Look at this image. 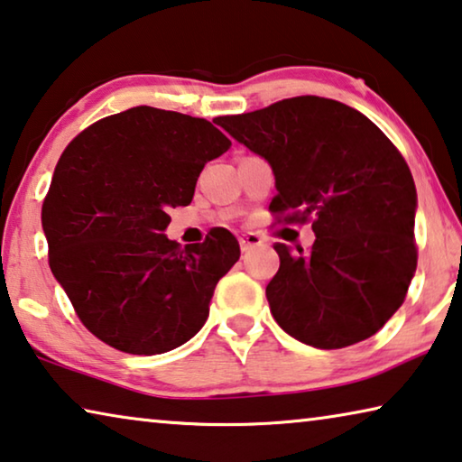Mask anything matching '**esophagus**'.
<instances>
[{
    "instance_id": "esophagus-1",
    "label": "esophagus",
    "mask_w": 462,
    "mask_h": 462,
    "mask_svg": "<svg viewBox=\"0 0 462 462\" xmlns=\"http://www.w3.org/2000/svg\"><path fill=\"white\" fill-rule=\"evenodd\" d=\"M263 243H265V238L259 232H248L245 236H240V248H243V253L251 251L254 246H261Z\"/></svg>"
}]
</instances>
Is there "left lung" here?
<instances>
[{"label": "left lung", "mask_w": 462, "mask_h": 462, "mask_svg": "<svg viewBox=\"0 0 462 462\" xmlns=\"http://www.w3.org/2000/svg\"><path fill=\"white\" fill-rule=\"evenodd\" d=\"M216 123L273 168L277 222H312L317 240L267 283L271 314L306 346L341 349L378 333L417 267L411 171L368 116L343 102L296 97Z\"/></svg>", "instance_id": "obj_1"}]
</instances>
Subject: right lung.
Masks as SVG:
<instances>
[{
	"label": "right lung",
	"mask_w": 462,
	"mask_h": 462,
	"mask_svg": "<svg viewBox=\"0 0 462 462\" xmlns=\"http://www.w3.org/2000/svg\"><path fill=\"white\" fill-rule=\"evenodd\" d=\"M230 145L209 121L135 106L92 123L61 153L41 216L49 267L106 346L164 354L205 325L238 240L217 228L179 248L162 232L168 209L191 203L203 166Z\"/></svg>",
	"instance_id": "1"
}]
</instances>
